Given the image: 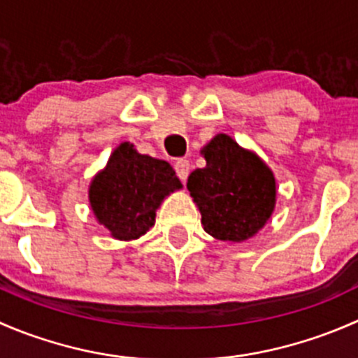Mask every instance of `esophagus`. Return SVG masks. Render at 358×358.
Instances as JSON below:
<instances>
[{"mask_svg":"<svg viewBox=\"0 0 358 358\" xmlns=\"http://www.w3.org/2000/svg\"><path fill=\"white\" fill-rule=\"evenodd\" d=\"M175 169H176V175H178V178L182 180V182H185L187 176H189V173H190V162L187 161V159H178V161L175 162Z\"/></svg>","mask_w":358,"mask_h":358,"instance_id":"esophagus-1","label":"esophagus"}]
</instances>
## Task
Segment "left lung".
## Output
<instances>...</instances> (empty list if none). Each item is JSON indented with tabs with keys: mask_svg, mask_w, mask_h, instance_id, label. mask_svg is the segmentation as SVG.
<instances>
[{
	"mask_svg": "<svg viewBox=\"0 0 358 358\" xmlns=\"http://www.w3.org/2000/svg\"><path fill=\"white\" fill-rule=\"evenodd\" d=\"M204 168L190 173L187 189L206 232L225 243H244L272 216L277 183L272 169L232 136L218 133L201 149Z\"/></svg>",
	"mask_w": 358,
	"mask_h": 358,
	"instance_id": "left-lung-1",
	"label": "left lung"
}]
</instances>
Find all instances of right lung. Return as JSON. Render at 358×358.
<instances>
[{"mask_svg":"<svg viewBox=\"0 0 358 358\" xmlns=\"http://www.w3.org/2000/svg\"><path fill=\"white\" fill-rule=\"evenodd\" d=\"M175 169L162 159L119 143L106 168L93 176L88 199L96 222L117 241H135L156 223L161 202L182 189Z\"/></svg>","mask_w":358,"mask_h":358,"instance_id":"1","label":"right lung"}]
</instances>
